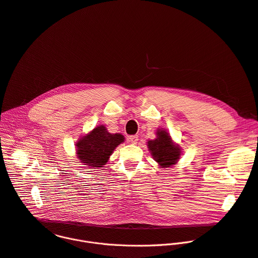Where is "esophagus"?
I'll use <instances>...</instances> for the list:
<instances>
[{
  "label": "esophagus",
  "mask_w": 258,
  "mask_h": 258,
  "mask_svg": "<svg viewBox=\"0 0 258 258\" xmlns=\"http://www.w3.org/2000/svg\"><path fill=\"white\" fill-rule=\"evenodd\" d=\"M128 140H130V142H131V143H133V144H137V143H138V141H139V136H137V135H135V136H131V137L128 138Z\"/></svg>",
  "instance_id": "esophagus-1"
}]
</instances>
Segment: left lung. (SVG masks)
Here are the masks:
<instances>
[{"mask_svg": "<svg viewBox=\"0 0 258 258\" xmlns=\"http://www.w3.org/2000/svg\"><path fill=\"white\" fill-rule=\"evenodd\" d=\"M148 147L154 159L164 168L174 165L180 156V149L173 145L168 133L163 130L157 132V139L148 142Z\"/></svg>", "mask_w": 258, "mask_h": 258, "instance_id": "obj_1", "label": "left lung"}]
</instances>
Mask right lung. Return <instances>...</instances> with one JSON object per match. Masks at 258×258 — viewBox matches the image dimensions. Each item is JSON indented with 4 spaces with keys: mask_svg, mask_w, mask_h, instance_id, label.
<instances>
[{
    "mask_svg": "<svg viewBox=\"0 0 258 258\" xmlns=\"http://www.w3.org/2000/svg\"><path fill=\"white\" fill-rule=\"evenodd\" d=\"M124 141L120 134H109L104 125L96 126L77 144V155L81 163L90 167H103L114 149Z\"/></svg>",
    "mask_w": 258,
    "mask_h": 258,
    "instance_id": "1",
    "label": "right lung"
}]
</instances>
